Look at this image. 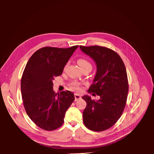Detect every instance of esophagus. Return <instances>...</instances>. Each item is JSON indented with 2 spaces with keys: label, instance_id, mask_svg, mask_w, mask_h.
<instances>
[{
  "label": "esophagus",
  "instance_id": "obj_1",
  "mask_svg": "<svg viewBox=\"0 0 154 154\" xmlns=\"http://www.w3.org/2000/svg\"><path fill=\"white\" fill-rule=\"evenodd\" d=\"M81 99V97L79 95V94H77V93L75 94V101L79 100H80Z\"/></svg>",
  "mask_w": 154,
  "mask_h": 154
}]
</instances>
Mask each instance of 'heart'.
Listing matches in <instances>:
<instances>
[{"label": "heart", "instance_id": "obj_1", "mask_svg": "<svg viewBox=\"0 0 154 154\" xmlns=\"http://www.w3.org/2000/svg\"><path fill=\"white\" fill-rule=\"evenodd\" d=\"M78 63H79V65H80V67H81L82 69L89 67H92V65H91V64L90 63V62L89 61H87V60H85V59H79V60H78ZM71 85L73 89L78 90L80 89L79 84L77 82H73L71 84Z\"/></svg>", "mask_w": 154, "mask_h": 154}]
</instances>
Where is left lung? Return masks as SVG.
Returning a JSON list of instances; mask_svg holds the SVG:
<instances>
[{
    "label": "left lung",
    "mask_w": 154,
    "mask_h": 154,
    "mask_svg": "<svg viewBox=\"0 0 154 154\" xmlns=\"http://www.w3.org/2000/svg\"><path fill=\"white\" fill-rule=\"evenodd\" d=\"M79 47L97 65V73L88 92L100 96L98 100L88 95L82 97L87 103L83 122L93 131H104L117 122L125 108L128 92L125 65L119 55L110 49L98 45Z\"/></svg>",
    "instance_id": "obj_1"
}]
</instances>
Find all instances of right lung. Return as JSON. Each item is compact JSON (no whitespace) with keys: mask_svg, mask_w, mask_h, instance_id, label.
I'll list each match as a JSON object with an SVG mask.
<instances>
[{"mask_svg":"<svg viewBox=\"0 0 154 154\" xmlns=\"http://www.w3.org/2000/svg\"><path fill=\"white\" fill-rule=\"evenodd\" d=\"M78 46L42 48L32 55L26 65L21 79L23 103L30 119L42 129L50 131L60 128L75 100L74 94L69 91L55 93L53 80L62 74Z\"/></svg>","mask_w":154,"mask_h":154,"instance_id":"1","label":"right lung"}]
</instances>
